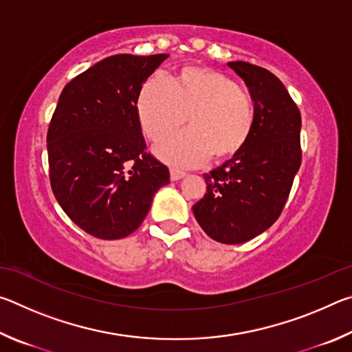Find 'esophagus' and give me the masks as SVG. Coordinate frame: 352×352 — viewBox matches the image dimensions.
Returning a JSON list of instances; mask_svg holds the SVG:
<instances>
[{
	"instance_id": "34e87169",
	"label": "esophagus",
	"mask_w": 352,
	"mask_h": 352,
	"mask_svg": "<svg viewBox=\"0 0 352 352\" xmlns=\"http://www.w3.org/2000/svg\"><path fill=\"white\" fill-rule=\"evenodd\" d=\"M184 175H186V172H183V170H180V169H174L172 168L170 169V180H180V178H183Z\"/></svg>"
}]
</instances>
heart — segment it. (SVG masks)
<instances>
[{
    "label": "heart",
    "instance_id": "1",
    "mask_svg": "<svg viewBox=\"0 0 352 352\" xmlns=\"http://www.w3.org/2000/svg\"><path fill=\"white\" fill-rule=\"evenodd\" d=\"M136 113L148 140L160 141L180 129L190 130L164 140L155 152L164 162L194 166L205 160L233 157L245 146L254 126L250 94L222 73L186 67L177 79L153 74L141 87Z\"/></svg>",
    "mask_w": 352,
    "mask_h": 352
}]
</instances>
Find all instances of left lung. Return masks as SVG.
Listing matches in <instances>:
<instances>
[{
    "label": "left lung",
    "mask_w": 352,
    "mask_h": 352,
    "mask_svg": "<svg viewBox=\"0 0 352 352\" xmlns=\"http://www.w3.org/2000/svg\"><path fill=\"white\" fill-rule=\"evenodd\" d=\"M247 83L254 126L239 152L210 174L192 206L201 230L222 243H243L276 222L301 166V115L283 82L248 62H228Z\"/></svg>",
    "instance_id": "obj_1"
}]
</instances>
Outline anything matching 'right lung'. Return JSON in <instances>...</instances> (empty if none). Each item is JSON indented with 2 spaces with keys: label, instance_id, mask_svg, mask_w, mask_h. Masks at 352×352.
<instances>
[{
  "label": "right lung",
  "instance_id": "1",
  "mask_svg": "<svg viewBox=\"0 0 352 352\" xmlns=\"http://www.w3.org/2000/svg\"><path fill=\"white\" fill-rule=\"evenodd\" d=\"M168 54H116L65 85L47 129L50 182L85 233L122 239L138 228L169 169L146 152L136 113L142 83Z\"/></svg>",
  "mask_w": 352,
  "mask_h": 352
}]
</instances>
